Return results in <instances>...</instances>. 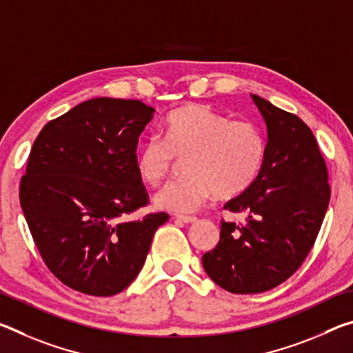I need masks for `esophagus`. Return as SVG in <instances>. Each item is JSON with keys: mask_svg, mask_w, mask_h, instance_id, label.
Segmentation results:
<instances>
[{"mask_svg": "<svg viewBox=\"0 0 353 353\" xmlns=\"http://www.w3.org/2000/svg\"><path fill=\"white\" fill-rule=\"evenodd\" d=\"M176 219L181 221V223H185V224H191L196 221L194 216H183V214H179V216H176Z\"/></svg>", "mask_w": 353, "mask_h": 353, "instance_id": "34e87169", "label": "esophagus"}]
</instances>
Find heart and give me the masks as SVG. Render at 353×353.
Returning a JSON list of instances; mask_svg holds the SVG:
<instances>
[{
  "instance_id": "1",
  "label": "heart",
  "mask_w": 353,
  "mask_h": 353,
  "mask_svg": "<svg viewBox=\"0 0 353 353\" xmlns=\"http://www.w3.org/2000/svg\"><path fill=\"white\" fill-rule=\"evenodd\" d=\"M265 141L246 121H230L207 105L181 107L165 119L163 140L152 137L135 155L143 182L157 185L183 160V177L165 185L154 196L160 210L185 213L214 194L229 199L243 193L260 171Z\"/></svg>"
}]
</instances>
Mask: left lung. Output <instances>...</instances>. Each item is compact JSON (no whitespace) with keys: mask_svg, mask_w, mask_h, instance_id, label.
<instances>
[{"mask_svg":"<svg viewBox=\"0 0 353 353\" xmlns=\"http://www.w3.org/2000/svg\"><path fill=\"white\" fill-rule=\"evenodd\" d=\"M266 126L254 182L224 205L246 212L248 224L221 223L219 243L202 256L214 283L234 294L274 288L307 259L324 221L330 187L324 157L301 118L250 94Z\"/></svg>","mask_w":353,"mask_h":353,"instance_id":"1","label":"left lung"}]
</instances>
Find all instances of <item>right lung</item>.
Returning <instances> with one entry per match:
<instances>
[{"label":"right lung","instance_id":"obj_1","mask_svg":"<svg viewBox=\"0 0 353 353\" xmlns=\"http://www.w3.org/2000/svg\"><path fill=\"white\" fill-rule=\"evenodd\" d=\"M155 109L93 98L40 130L21 177L20 204L41 259L70 288L113 296L139 276L166 213L126 218L148 204L135 170Z\"/></svg>","mask_w":353,"mask_h":353}]
</instances>
